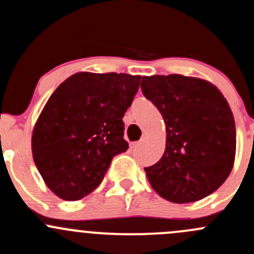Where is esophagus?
Returning a JSON list of instances; mask_svg holds the SVG:
<instances>
[{
  "instance_id": "esophagus-1",
  "label": "esophagus",
  "mask_w": 254,
  "mask_h": 254,
  "mask_svg": "<svg viewBox=\"0 0 254 254\" xmlns=\"http://www.w3.org/2000/svg\"><path fill=\"white\" fill-rule=\"evenodd\" d=\"M140 143H141L140 140H139V141H134V143H132V144H130V148H132V149L137 148V146L140 145Z\"/></svg>"
}]
</instances>
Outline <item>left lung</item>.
Segmentation results:
<instances>
[{
	"label": "left lung",
	"instance_id": "1",
	"mask_svg": "<svg viewBox=\"0 0 254 254\" xmlns=\"http://www.w3.org/2000/svg\"><path fill=\"white\" fill-rule=\"evenodd\" d=\"M140 87L167 132L161 160L144 168L151 188L174 203L211 195L235 161V120L224 95L208 81L177 73L143 76Z\"/></svg>",
	"mask_w": 254,
	"mask_h": 254
}]
</instances>
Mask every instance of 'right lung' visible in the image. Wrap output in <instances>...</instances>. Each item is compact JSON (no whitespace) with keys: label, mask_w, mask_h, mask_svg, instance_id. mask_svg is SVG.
<instances>
[{"label":"right lung","mask_w":254,"mask_h":254,"mask_svg":"<svg viewBox=\"0 0 254 254\" xmlns=\"http://www.w3.org/2000/svg\"><path fill=\"white\" fill-rule=\"evenodd\" d=\"M140 76L77 72L59 84L35 124L32 157L58 197L76 201L104 178L111 160L128 149L122 117Z\"/></svg>","instance_id":"right-lung-1"}]
</instances>
